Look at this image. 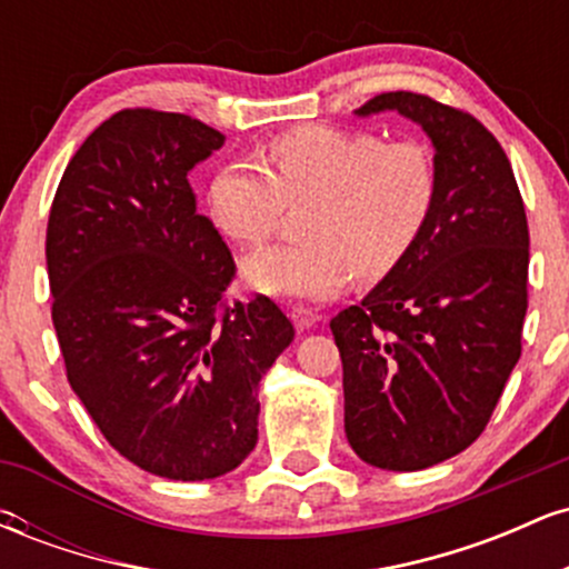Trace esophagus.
<instances>
[{
    "label": "esophagus",
    "instance_id": "34e87169",
    "mask_svg": "<svg viewBox=\"0 0 569 569\" xmlns=\"http://www.w3.org/2000/svg\"><path fill=\"white\" fill-rule=\"evenodd\" d=\"M289 316H291V321H293V326H297L299 331L312 329V326L318 323V316L312 310H307V307H293Z\"/></svg>",
    "mask_w": 569,
    "mask_h": 569
}]
</instances>
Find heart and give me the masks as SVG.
Instances as JSON below:
<instances>
[{
	"instance_id": "b5f03b06",
	"label": "heart",
	"mask_w": 569,
	"mask_h": 569,
	"mask_svg": "<svg viewBox=\"0 0 569 569\" xmlns=\"http://www.w3.org/2000/svg\"><path fill=\"white\" fill-rule=\"evenodd\" d=\"M264 160L270 171L251 162L219 168L208 184V213L234 243L262 246L286 202H310L307 243L267 248L243 262L248 286L267 297L329 299L352 276L361 283L388 278L433 211V158L417 141L299 126L267 143Z\"/></svg>"
}]
</instances>
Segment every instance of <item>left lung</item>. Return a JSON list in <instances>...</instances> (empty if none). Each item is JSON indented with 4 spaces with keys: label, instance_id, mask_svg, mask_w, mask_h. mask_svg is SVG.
Segmentation results:
<instances>
[{
    "label": "left lung",
    "instance_id": "obj_1",
    "mask_svg": "<svg viewBox=\"0 0 569 569\" xmlns=\"http://www.w3.org/2000/svg\"><path fill=\"white\" fill-rule=\"evenodd\" d=\"M433 143L436 200L420 240L361 305L331 318L345 433L382 471H422L487 428L521 356L530 230L511 162L471 114L420 93L375 96Z\"/></svg>",
    "mask_w": 569,
    "mask_h": 569
}]
</instances>
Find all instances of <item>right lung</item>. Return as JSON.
Listing matches in <instances>:
<instances>
[{"mask_svg":"<svg viewBox=\"0 0 569 569\" xmlns=\"http://www.w3.org/2000/svg\"><path fill=\"white\" fill-rule=\"evenodd\" d=\"M224 136L187 114L126 109L69 160L48 221L53 326L71 390L141 471H234L259 439V382L291 345L276 302L221 307L234 276L189 173Z\"/></svg>","mask_w":569,"mask_h":569,"instance_id":"add662e5","label":"right lung"}]
</instances>
